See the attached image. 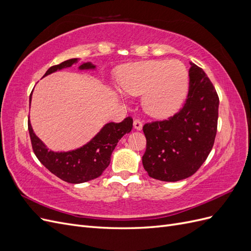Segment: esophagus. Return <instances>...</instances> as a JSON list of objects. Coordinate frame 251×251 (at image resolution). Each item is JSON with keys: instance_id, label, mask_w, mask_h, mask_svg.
Returning <instances> with one entry per match:
<instances>
[{"instance_id": "34e87169", "label": "esophagus", "mask_w": 251, "mask_h": 251, "mask_svg": "<svg viewBox=\"0 0 251 251\" xmlns=\"http://www.w3.org/2000/svg\"><path fill=\"white\" fill-rule=\"evenodd\" d=\"M134 127L137 131H141L142 130V121L140 119H135L134 120Z\"/></svg>"}]
</instances>
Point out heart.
<instances>
[{
  "label": "heart",
  "instance_id": "heart-1",
  "mask_svg": "<svg viewBox=\"0 0 251 251\" xmlns=\"http://www.w3.org/2000/svg\"><path fill=\"white\" fill-rule=\"evenodd\" d=\"M120 87L132 96L142 95V107L154 117H166L183 103L189 86L185 65L178 59L144 60L126 66Z\"/></svg>",
  "mask_w": 251,
  "mask_h": 251
}]
</instances>
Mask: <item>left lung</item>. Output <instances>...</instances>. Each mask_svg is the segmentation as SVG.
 <instances>
[{"mask_svg":"<svg viewBox=\"0 0 251 251\" xmlns=\"http://www.w3.org/2000/svg\"><path fill=\"white\" fill-rule=\"evenodd\" d=\"M185 103L169 119L143 126L147 138L143 168L149 176L166 182L191 177L206 160L214 146L219 97L207 75L191 63Z\"/></svg>","mask_w":251,"mask_h":251,"instance_id":"obj_1","label":"left lung"}]
</instances>
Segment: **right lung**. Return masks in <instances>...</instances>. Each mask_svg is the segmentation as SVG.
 I'll list each match as a JSON object with an SVG mask.
<instances>
[{
  "mask_svg": "<svg viewBox=\"0 0 251 251\" xmlns=\"http://www.w3.org/2000/svg\"><path fill=\"white\" fill-rule=\"evenodd\" d=\"M77 58L65 60L59 65L50 67L44 76L64 68L71 67L77 63ZM80 70L95 69L91 63H85L79 67ZM30 94L29 101H31ZM133 127L132 117L125 118L121 123H110L105 125L100 132L85 146L70 151H52L34 134L32 126L28 121V131L31 139L32 149L36 158L53 175L68 183L78 184L100 177L108 168L111 161L112 151L118 141L126 133H130Z\"/></svg>",
  "mask_w": 251,
  "mask_h": 251,
  "instance_id": "1",
  "label": "right lung"
}]
</instances>
